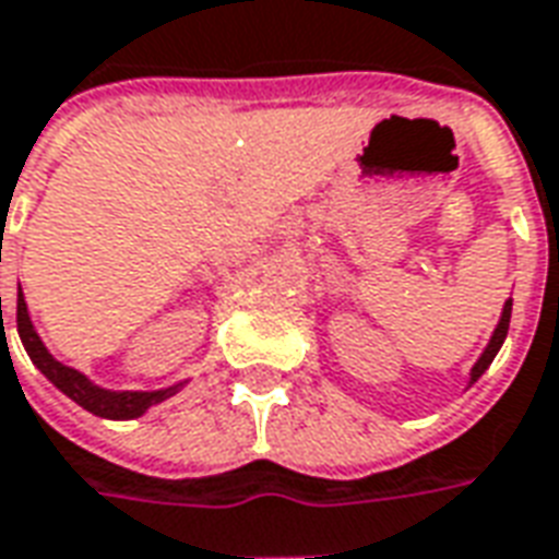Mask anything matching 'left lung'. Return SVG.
Returning a JSON list of instances; mask_svg holds the SVG:
<instances>
[{"label": "left lung", "mask_w": 559, "mask_h": 559, "mask_svg": "<svg viewBox=\"0 0 559 559\" xmlns=\"http://www.w3.org/2000/svg\"><path fill=\"white\" fill-rule=\"evenodd\" d=\"M509 319H512V300H506V307H502V316H500V324H497V331H493V336H490L488 349H485V355H481V358L476 361V367H473V382H476L478 376L488 370L490 361L497 358L502 340H506V334H509Z\"/></svg>", "instance_id": "obj_1"}]
</instances>
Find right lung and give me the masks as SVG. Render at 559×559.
<instances>
[{"label": "right lung", "instance_id": "right-lung-1", "mask_svg": "<svg viewBox=\"0 0 559 559\" xmlns=\"http://www.w3.org/2000/svg\"><path fill=\"white\" fill-rule=\"evenodd\" d=\"M17 334L23 340V349L33 358V364L41 370V373L53 382V385L69 394L78 406H83L86 413L102 415V418H138L144 415L150 406H156L165 397H171L180 391V385L165 388V391H105V388H96L86 376H81L78 370H71L66 364H59L50 352L45 349V343L35 334L33 322H29V312H26V300H23V292L17 295Z\"/></svg>", "mask_w": 559, "mask_h": 559}]
</instances>
